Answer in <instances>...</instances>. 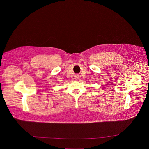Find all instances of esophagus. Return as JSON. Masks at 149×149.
<instances>
[{
    "mask_svg": "<svg viewBox=\"0 0 149 149\" xmlns=\"http://www.w3.org/2000/svg\"><path fill=\"white\" fill-rule=\"evenodd\" d=\"M74 77H75V79H78V77H79V75H78V74H76V75H75Z\"/></svg>",
    "mask_w": 149,
    "mask_h": 149,
    "instance_id": "1",
    "label": "esophagus"
}]
</instances>
